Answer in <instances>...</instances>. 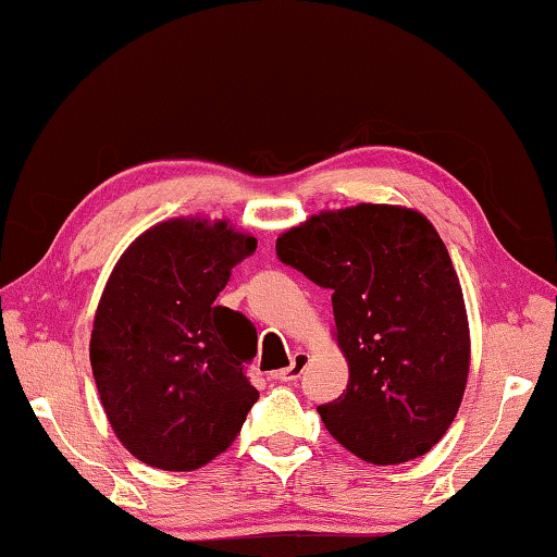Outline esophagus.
Segmentation results:
<instances>
[{
    "label": "esophagus",
    "mask_w": 557,
    "mask_h": 557,
    "mask_svg": "<svg viewBox=\"0 0 557 557\" xmlns=\"http://www.w3.org/2000/svg\"><path fill=\"white\" fill-rule=\"evenodd\" d=\"M307 363H309V354L307 351H297L295 356H292V361H289V366L287 369H280L277 373H275V379L277 381H297L299 375H301V371L307 369Z\"/></svg>",
    "instance_id": "1"
}]
</instances>
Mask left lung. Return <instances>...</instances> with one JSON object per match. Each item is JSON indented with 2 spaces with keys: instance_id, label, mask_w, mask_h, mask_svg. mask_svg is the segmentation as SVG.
<instances>
[{
  "instance_id": "left-lung-1",
  "label": "left lung",
  "mask_w": 557,
  "mask_h": 557,
  "mask_svg": "<svg viewBox=\"0 0 557 557\" xmlns=\"http://www.w3.org/2000/svg\"><path fill=\"white\" fill-rule=\"evenodd\" d=\"M277 258L332 289L346 393L319 405L336 442L373 465L425 455L449 430L469 375V319L428 215L391 203L319 211L277 238Z\"/></svg>"
}]
</instances>
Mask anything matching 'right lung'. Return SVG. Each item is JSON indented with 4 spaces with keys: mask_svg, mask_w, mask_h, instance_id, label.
Masks as SVG:
<instances>
[{
    "mask_svg": "<svg viewBox=\"0 0 557 557\" xmlns=\"http://www.w3.org/2000/svg\"><path fill=\"white\" fill-rule=\"evenodd\" d=\"M256 248V235L228 219L178 215L137 235L112 268L92 319L90 366L112 432L145 465H209L258 400L243 373L256 326L215 305Z\"/></svg>",
    "mask_w": 557,
    "mask_h": 557,
    "instance_id": "1",
    "label": "right lung"
}]
</instances>
